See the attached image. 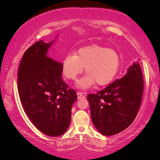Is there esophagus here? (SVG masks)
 Wrapping results in <instances>:
<instances>
[{
	"label": "esophagus",
	"instance_id": "obj_1",
	"mask_svg": "<svg viewBox=\"0 0 160 160\" xmlns=\"http://www.w3.org/2000/svg\"><path fill=\"white\" fill-rule=\"evenodd\" d=\"M77 96H78V99H82V98H85V95H83V93L80 92H77Z\"/></svg>",
	"mask_w": 160,
	"mask_h": 160
}]
</instances>
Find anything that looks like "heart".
Here are the masks:
<instances>
[{"label":"heart","mask_w":160,"mask_h":160,"mask_svg":"<svg viewBox=\"0 0 160 160\" xmlns=\"http://www.w3.org/2000/svg\"><path fill=\"white\" fill-rule=\"evenodd\" d=\"M121 66V58L115 50L99 45H89L68 54L62 62V71L68 79L75 80L84 71L87 75L78 81L77 86L87 89L97 83L105 86L113 80Z\"/></svg>","instance_id":"heart-1"}]
</instances>
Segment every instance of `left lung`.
<instances>
[{"instance_id": "left-lung-1", "label": "left lung", "mask_w": 160, "mask_h": 160, "mask_svg": "<svg viewBox=\"0 0 160 160\" xmlns=\"http://www.w3.org/2000/svg\"><path fill=\"white\" fill-rule=\"evenodd\" d=\"M143 86L141 66L133 62L124 77L87 95L92 121L102 135H116L132 123L141 106Z\"/></svg>"}]
</instances>
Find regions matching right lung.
<instances>
[{
  "instance_id": "right-lung-1",
  "label": "right lung",
  "mask_w": 160,
  "mask_h": 160,
  "mask_svg": "<svg viewBox=\"0 0 160 160\" xmlns=\"http://www.w3.org/2000/svg\"><path fill=\"white\" fill-rule=\"evenodd\" d=\"M53 41H37L26 50L19 67L17 85L30 121L45 135L57 137L69 127L77 95L63 82L62 63L47 56Z\"/></svg>"
}]
</instances>
